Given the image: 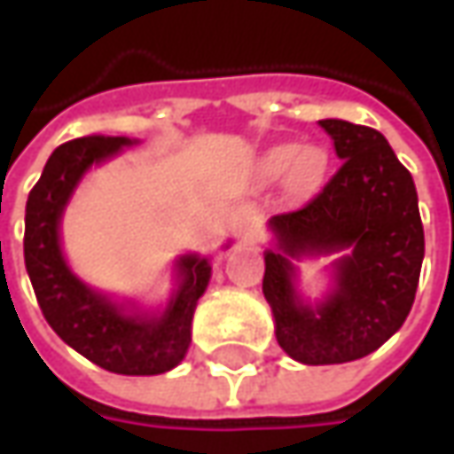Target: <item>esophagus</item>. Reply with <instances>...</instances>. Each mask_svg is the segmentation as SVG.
I'll list each match as a JSON object with an SVG mask.
<instances>
[{
    "label": "esophagus",
    "mask_w": 454,
    "mask_h": 454,
    "mask_svg": "<svg viewBox=\"0 0 454 454\" xmlns=\"http://www.w3.org/2000/svg\"><path fill=\"white\" fill-rule=\"evenodd\" d=\"M237 235L247 237V239H254L257 237V230H260V224H257V215H254L250 207H242L239 209V215H237Z\"/></svg>",
    "instance_id": "esophagus-1"
}]
</instances>
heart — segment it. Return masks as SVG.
Listing matches in <instances>:
<instances>
[{
	"mask_svg": "<svg viewBox=\"0 0 454 454\" xmlns=\"http://www.w3.org/2000/svg\"><path fill=\"white\" fill-rule=\"evenodd\" d=\"M262 168L272 176L286 174V182L293 192H305L321 182L325 153L316 146H278L265 156Z\"/></svg>",
	"mask_w": 454,
	"mask_h": 454,
	"instance_id": "heart-1",
	"label": "heart"
}]
</instances>
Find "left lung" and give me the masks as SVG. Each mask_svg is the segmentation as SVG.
<instances>
[{"mask_svg":"<svg viewBox=\"0 0 454 454\" xmlns=\"http://www.w3.org/2000/svg\"><path fill=\"white\" fill-rule=\"evenodd\" d=\"M318 123L343 161L308 204L272 215L278 245L265 253L262 278L275 339L308 366L356 361L392 339L410 316L425 257L417 189L387 138L339 118ZM343 249L334 290L318 306L303 304L292 260Z\"/></svg>","mask_w":454,"mask_h":454,"instance_id":"obj_1","label":"left lung"}]
</instances>
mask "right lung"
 Masks as SVG:
<instances>
[{
    "mask_svg": "<svg viewBox=\"0 0 454 454\" xmlns=\"http://www.w3.org/2000/svg\"><path fill=\"white\" fill-rule=\"evenodd\" d=\"M131 144L123 136H82L52 151L27 197L25 265L44 321L70 348L114 374L153 376L171 372L189 351L194 308L212 275L209 260L179 257V288L168 305L141 313L88 288L60 247V217L82 174Z\"/></svg>",
    "mask_w": 454,
    "mask_h": 454,
    "instance_id": "add662e5",
    "label": "right lung"
}]
</instances>
